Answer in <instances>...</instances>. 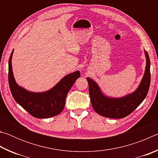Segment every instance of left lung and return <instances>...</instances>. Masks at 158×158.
<instances>
[{
  "label": "left lung",
  "instance_id": "1",
  "mask_svg": "<svg viewBox=\"0 0 158 158\" xmlns=\"http://www.w3.org/2000/svg\"><path fill=\"white\" fill-rule=\"evenodd\" d=\"M145 52L146 66L145 73L139 85L135 92L120 98H108L103 95L98 85L89 77V95L91 105L98 114L110 118H123L128 116L142 102L148 92L151 83L150 58L147 52Z\"/></svg>",
  "mask_w": 158,
  "mask_h": 158
}]
</instances>
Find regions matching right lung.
<instances>
[{"label": "right lung", "mask_w": 158, "mask_h": 158, "mask_svg": "<svg viewBox=\"0 0 158 158\" xmlns=\"http://www.w3.org/2000/svg\"><path fill=\"white\" fill-rule=\"evenodd\" d=\"M12 53L13 51L9 58L8 81L15 101L31 116L37 118H47L59 114L65 106L66 96L69 89L81 75L80 72L68 74L48 91L32 93L19 86L15 81L12 68Z\"/></svg>", "instance_id": "obj_1"}]
</instances>
